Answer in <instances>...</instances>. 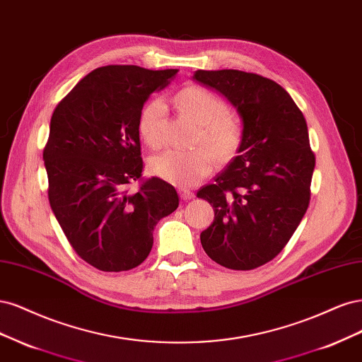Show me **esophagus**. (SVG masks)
<instances>
[{
    "instance_id": "34e87169",
    "label": "esophagus",
    "mask_w": 362,
    "mask_h": 362,
    "mask_svg": "<svg viewBox=\"0 0 362 362\" xmlns=\"http://www.w3.org/2000/svg\"><path fill=\"white\" fill-rule=\"evenodd\" d=\"M179 195H180L182 200H192V198H194V192L189 191V189H186V188H179Z\"/></svg>"
}]
</instances>
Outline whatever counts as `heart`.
<instances>
[{"mask_svg": "<svg viewBox=\"0 0 362 362\" xmlns=\"http://www.w3.org/2000/svg\"><path fill=\"white\" fill-rule=\"evenodd\" d=\"M182 115L198 124L192 151L165 150L150 158L148 170L156 177L168 183L188 188L211 174L216 157L228 160L236 155L242 143V123L236 114L226 108L224 100L204 87L189 86L182 88L174 98ZM139 135L150 148H159L165 143L167 107L162 99H151L139 115Z\"/></svg>", "mask_w": 362, "mask_h": 362, "instance_id": "1", "label": "heart"}]
</instances>
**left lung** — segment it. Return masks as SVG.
I'll return each instance as SVG.
<instances>
[{"label": "left lung", "mask_w": 362, "mask_h": 362, "mask_svg": "<svg viewBox=\"0 0 362 362\" xmlns=\"http://www.w3.org/2000/svg\"><path fill=\"white\" fill-rule=\"evenodd\" d=\"M194 79L224 95L243 123L239 155L197 192L215 211L203 250L228 269L251 271L283 251L308 209L316 158L307 122L269 78L224 69Z\"/></svg>", "instance_id": "8db88e82"}]
</instances>
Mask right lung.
<instances>
[{
	"label": "right lung",
	"mask_w": 362,
	"mask_h": 362,
	"mask_svg": "<svg viewBox=\"0 0 362 362\" xmlns=\"http://www.w3.org/2000/svg\"><path fill=\"white\" fill-rule=\"evenodd\" d=\"M177 69L98 67L57 105L43 148L48 198L81 259L103 272L129 271L153 247V230L179 195L159 177L143 179L139 115ZM138 180L136 193L127 185Z\"/></svg>",
	"instance_id": "1"
}]
</instances>
